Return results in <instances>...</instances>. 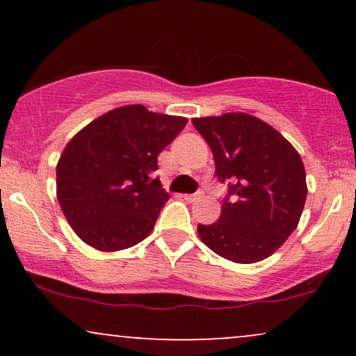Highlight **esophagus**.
<instances>
[{
	"label": "esophagus",
	"mask_w": 356,
	"mask_h": 356,
	"mask_svg": "<svg viewBox=\"0 0 356 356\" xmlns=\"http://www.w3.org/2000/svg\"><path fill=\"white\" fill-rule=\"evenodd\" d=\"M202 195H204L202 192L199 191V192H195V194H186V195H184V197H186L189 202H194V201H199V199H201Z\"/></svg>",
	"instance_id": "34e87169"
}]
</instances>
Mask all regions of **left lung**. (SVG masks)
<instances>
[{
  "label": "left lung",
  "mask_w": 356,
  "mask_h": 356,
  "mask_svg": "<svg viewBox=\"0 0 356 356\" xmlns=\"http://www.w3.org/2000/svg\"><path fill=\"white\" fill-rule=\"evenodd\" d=\"M192 124L211 147L218 179L231 182L220 218L199 224V238L232 263L266 259L296 229L303 212L308 187L300 154L249 113L192 118Z\"/></svg>",
  "instance_id": "8db88e82"
}]
</instances>
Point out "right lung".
<instances>
[{"instance_id":"add662e5","label":"right lung","mask_w":356,"mask_h":356,"mask_svg":"<svg viewBox=\"0 0 356 356\" xmlns=\"http://www.w3.org/2000/svg\"><path fill=\"white\" fill-rule=\"evenodd\" d=\"M186 117L125 105L104 113L68 142L56 164V197L75 234L113 252L132 248L154 229L169 194L157 155L186 127Z\"/></svg>"}]
</instances>
